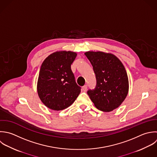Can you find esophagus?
Returning a JSON list of instances; mask_svg holds the SVG:
<instances>
[{
  "label": "esophagus",
  "mask_w": 157,
  "mask_h": 157,
  "mask_svg": "<svg viewBox=\"0 0 157 157\" xmlns=\"http://www.w3.org/2000/svg\"><path fill=\"white\" fill-rule=\"evenodd\" d=\"M87 89V85H84V86L82 87V90H83V91H84V92H86Z\"/></svg>",
  "instance_id": "obj_1"
}]
</instances>
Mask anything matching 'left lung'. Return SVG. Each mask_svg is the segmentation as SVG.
<instances>
[{
	"mask_svg": "<svg viewBox=\"0 0 157 157\" xmlns=\"http://www.w3.org/2000/svg\"><path fill=\"white\" fill-rule=\"evenodd\" d=\"M85 55L90 62L97 81L94 89L87 94L97 109L104 112L118 108L128 92L127 71L114 55L103 52L89 51Z\"/></svg>",
	"mask_w": 157,
	"mask_h": 157,
	"instance_id": "1",
	"label": "left lung"
}]
</instances>
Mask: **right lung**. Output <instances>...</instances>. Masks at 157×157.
<instances>
[{
  "label": "right lung",
  "instance_id": "add662e5",
  "mask_svg": "<svg viewBox=\"0 0 157 157\" xmlns=\"http://www.w3.org/2000/svg\"><path fill=\"white\" fill-rule=\"evenodd\" d=\"M76 54L60 51L49 55L42 63L39 72L37 92L46 106L55 111L71 105L81 92L71 65Z\"/></svg>",
  "mask_w": 157,
  "mask_h": 157
}]
</instances>
